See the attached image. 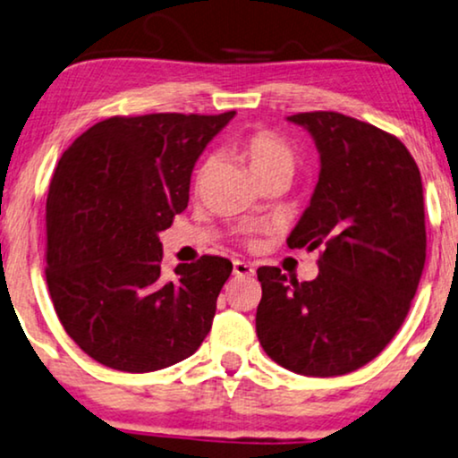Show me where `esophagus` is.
<instances>
[{"instance_id": "34e87169", "label": "esophagus", "mask_w": 458, "mask_h": 458, "mask_svg": "<svg viewBox=\"0 0 458 458\" xmlns=\"http://www.w3.org/2000/svg\"><path fill=\"white\" fill-rule=\"evenodd\" d=\"M233 270H234V276H253V272H256V268H253L251 264L241 262V259H236Z\"/></svg>"}]
</instances>
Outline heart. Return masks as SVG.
Returning <instances> with one entry per match:
<instances>
[{"label": "heart", "instance_id": "obj_1", "mask_svg": "<svg viewBox=\"0 0 458 458\" xmlns=\"http://www.w3.org/2000/svg\"><path fill=\"white\" fill-rule=\"evenodd\" d=\"M234 152L249 166V171L256 175L258 182L270 175H293L296 171V152L285 139L272 131H251L247 135L236 139ZM209 169V162L199 169L196 182Z\"/></svg>", "mask_w": 458, "mask_h": 458}]
</instances>
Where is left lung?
I'll return each instance as SVG.
<instances>
[{
	"label": "left lung",
	"mask_w": 458,
	"mask_h": 458,
	"mask_svg": "<svg viewBox=\"0 0 458 458\" xmlns=\"http://www.w3.org/2000/svg\"><path fill=\"white\" fill-rule=\"evenodd\" d=\"M315 141L321 171L287 236L321 247L319 275L300 283L258 268L256 332L272 361L304 376H343L378 355L406 319L427 256L420 171L389 132L335 112L289 115Z\"/></svg>",
	"instance_id": "left-lung-1"
}]
</instances>
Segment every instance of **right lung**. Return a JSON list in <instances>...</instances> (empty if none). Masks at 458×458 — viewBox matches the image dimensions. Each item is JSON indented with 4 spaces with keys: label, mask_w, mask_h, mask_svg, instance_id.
I'll return each mask as SVG.
<instances>
[{
    "label": "right lung",
    "mask_w": 458,
    "mask_h": 458,
    "mask_svg": "<svg viewBox=\"0 0 458 458\" xmlns=\"http://www.w3.org/2000/svg\"><path fill=\"white\" fill-rule=\"evenodd\" d=\"M236 112L114 115L63 152L46 200V283L86 355L120 372H156L209 334L233 262L202 256L160 272L158 233L188 207L207 143Z\"/></svg>",
    "instance_id": "obj_1"
}]
</instances>
